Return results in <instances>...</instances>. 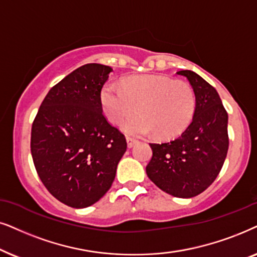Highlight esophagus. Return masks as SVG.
Wrapping results in <instances>:
<instances>
[{
  "mask_svg": "<svg viewBox=\"0 0 257 257\" xmlns=\"http://www.w3.org/2000/svg\"><path fill=\"white\" fill-rule=\"evenodd\" d=\"M136 143H138V140L129 138V136L126 138V145H128V148H133V147H134Z\"/></svg>",
  "mask_w": 257,
  "mask_h": 257,
  "instance_id": "obj_1",
  "label": "esophagus"
}]
</instances>
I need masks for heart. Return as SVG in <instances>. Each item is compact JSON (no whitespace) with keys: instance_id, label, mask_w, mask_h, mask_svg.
<instances>
[{"instance_id":"1","label":"heart","mask_w":257,"mask_h":257,"mask_svg":"<svg viewBox=\"0 0 257 257\" xmlns=\"http://www.w3.org/2000/svg\"><path fill=\"white\" fill-rule=\"evenodd\" d=\"M101 101L107 117L118 125L141 114L126 123L128 133H155L160 138L182 132L195 110V94L189 83L154 75L131 77L123 87L109 83L102 90Z\"/></svg>"}]
</instances>
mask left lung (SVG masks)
Returning a JSON list of instances; mask_svg holds the SVG:
<instances>
[{
    "label": "left lung",
    "mask_w": 257,
    "mask_h": 257,
    "mask_svg": "<svg viewBox=\"0 0 257 257\" xmlns=\"http://www.w3.org/2000/svg\"><path fill=\"white\" fill-rule=\"evenodd\" d=\"M177 74L193 87L194 117L177 138L150 143L153 157L146 172L161 190L188 198L206 190L221 172L229 147L228 112L213 85L194 71Z\"/></svg>",
    "instance_id": "1"
}]
</instances>
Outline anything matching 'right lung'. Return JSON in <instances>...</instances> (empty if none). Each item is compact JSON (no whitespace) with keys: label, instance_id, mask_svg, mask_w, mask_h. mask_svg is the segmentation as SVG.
<instances>
[{"label":"right lung","instance_id":"right-lung-1","mask_svg":"<svg viewBox=\"0 0 257 257\" xmlns=\"http://www.w3.org/2000/svg\"><path fill=\"white\" fill-rule=\"evenodd\" d=\"M111 71L98 63L75 69L50 89L34 118V166L48 191L69 207L97 202L126 150L124 135L102 110L101 90Z\"/></svg>","mask_w":257,"mask_h":257}]
</instances>
